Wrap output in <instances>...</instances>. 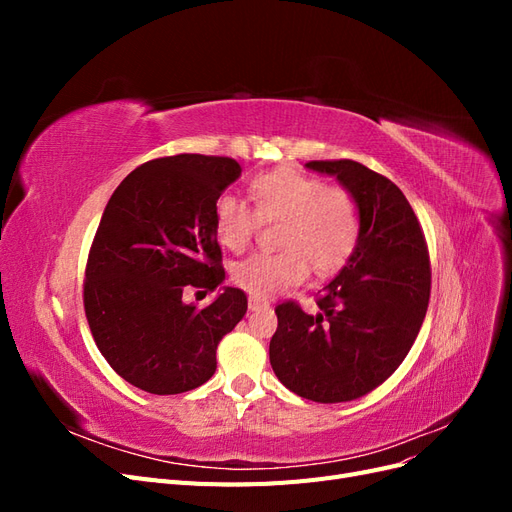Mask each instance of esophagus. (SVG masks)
Wrapping results in <instances>:
<instances>
[{
	"label": "esophagus",
	"instance_id": "esophagus-1",
	"mask_svg": "<svg viewBox=\"0 0 512 512\" xmlns=\"http://www.w3.org/2000/svg\"><path fill=\"white\" fill-rule=\"evenodd\" d=\"M247 307L252 309V312H258V309H267L269 303L265 299H258V297H250L247 299Z\"/></svg>",
	"mask_w": 512,
	"mask_h": 512
}]
</instances>
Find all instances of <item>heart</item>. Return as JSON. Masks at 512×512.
I'll return each instance as SVG.
<instances>
[{
	"mask_svg": "<svg viewBox=\"0 0 512 512\" xmlns=\"http://www.w3.org/2000/svg\"><path fill=\"white\" fill-rule=\"evenodd\" d=\"M254 209L235 194H222L213 207L215 239L230 252L252 243L260 222H277V252H256L232 267V282L252 297L271 299L309 275L342 269L361 241L363 213L344 185H327L305 170L282 166L250 183Z\"/></svg>",
	"mask_w": 512,
	"mask_h": 512,
	"instance_id": "obj_1",
	"label": "heart"
}]
</instances>
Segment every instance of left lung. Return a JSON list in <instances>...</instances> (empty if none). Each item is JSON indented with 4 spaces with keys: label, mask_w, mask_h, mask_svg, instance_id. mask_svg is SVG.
<instances>
[{
    "label": "left lung",
    "mask_w": 512,
    "mask_h": 512,
    "mask_svg": "<svg viewBox=\"0 0 512 512\" xmlns=\"http://www.w3.org/2000/svg\"><path fill=\"white\" fill-rule=\"evenodd\" d=\"M305 166L335 175L356 196L363 232L346 267L316 297V316L297 301L275 307L269 359L292 393L339 404L374 391L406 359L429 305V250L421 222L391 179L354 160Z\"/></svg>",
    "instance_id": "obj_1"
}]
</instances>
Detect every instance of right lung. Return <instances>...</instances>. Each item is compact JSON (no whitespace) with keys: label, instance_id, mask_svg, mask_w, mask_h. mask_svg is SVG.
<instances>
[{"label":"right lung","instance_id":"right-lung-1","mask_svg":"<svg viewBox=\"0 0 512 512\" xmlns=\"http://www.w3.org/2000/svg\"><path fill=\"white\" fill-rule=\"evenodd\" d=\"M241 166L232 158L179 153L149 160L119 183L87 256L83 303L91 335L117 374L153 395L205 384L222 337L247 312L226 286L207 307L188 288L224 282L213 207Z\"/></svg>","mask_w":512,"mask_h":512}]
</instances>
